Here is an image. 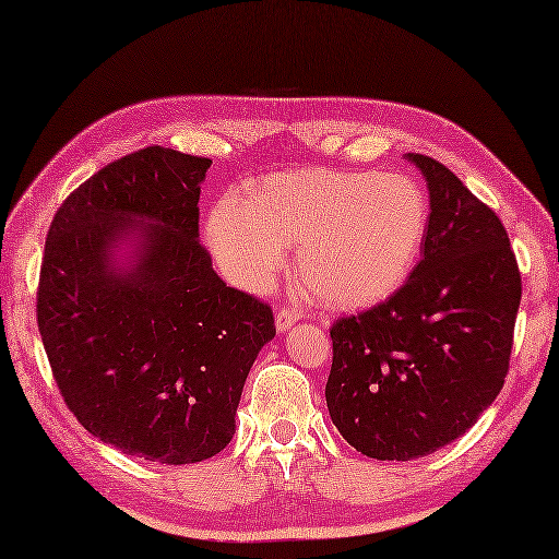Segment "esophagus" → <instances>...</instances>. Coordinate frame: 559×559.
I'll use <instances>...</instances> for the list:
<instances>
[{"instance_id": "esophagus-1", "label": "esophagus", "mask_w": 559, "mask_h": 559, "mask_svg": "<svg viewBox=\"0 0 559 559\" xmlns=\"http://www.w3.org/2000/svg\"><path fill=\"white\" fill-rule=\"evenodd\" d=\"M300 317H302V312L298 310V307L283 305V307H278V312H276V329L278 331H288L295 322H298Z\"/></svg>"}]
</instances>
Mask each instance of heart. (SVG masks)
Segmentation results:
<instances>
[{
    "label": "heart",
    "mask_w": 559,
    "mask_h": 559,
    "mask_svg": "<svg viewBox=\"0 0 559 559\" xmlns=\"http://www.w3.org/2000/svg\"><path fill=\"white\" fill-rule=\"evenodd\" d=\"M430 223L423 187L403 173L302 168L269 175L247 201L225 194L206 240L240 286H264L298 249L307 293L331 307L389 298L408 278Z\"/></svg>",
    "instance_id": "heart-1"
}]
</instances>
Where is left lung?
Returning a JSON list of instances; mask_svg holds the SVG:
<instances>
[{
    "instance_id": "1",
    "label": "left lung",
    "mask_w": 559,
    "mask_h": 559,
    "mask_svg": "<svg viewBox=\"0 0 559 559\" xmlns=\"http://www.w3.org/2000/svg\"><path fill=\"white\" fill-rule=\"evenodd\" d=\"M430 192L423 259L370 310L329 329L326 406L350 447L411 461L454 442L509 372L521 273L497 213L447 165L408 153Z\"/></svg>"
}]
</instances>
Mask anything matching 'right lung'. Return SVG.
<instances>
[{"label": "right lung", "instance_id": "1", "mask_svg": "<svg viewBox=\"0 0 559 559\" xmlns=\"http://www.w3.org/2000/svg\"><path fill=\"white\" fill-rule=\"evenodd\" d=\"M209 168L148 146L88 177L55 213L35 305L76 420L168 466L228 447L249 367L276 336L271 307L225 286L197 240ZM122 239L135 252L115 265Z\"/></svg>", "mask_w": 559, "mask_h": 559}]
</instances>
